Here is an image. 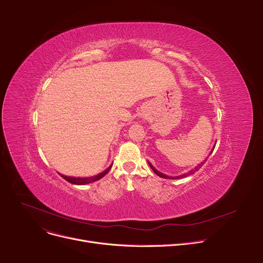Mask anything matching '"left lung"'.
Listing matches in <instances>:
<instances>
[{
    "label": "left lung",
    "instance_id": "8db88e82",
    "mask_svg": "<svg viewBox=\"0 0 263 263\" xmlns=\"http://www.w3.org/2000/svg\"><path fill=\"white\" fill-rule=\"evenodd\" d=\"M214 147L215 146H213V148H212V150L210 151V155L212 154V151H213V149H214ZM209 155V156H210ZM206 159H208V157H206L201 163H199L198 165H197V166H195L194 168H192L191 171H189L187 173H185V174H182V175H179V176H175V177H171V176H167V175H165V174H163V173H161V172H159L158 170H156V167L154 166V165L153 164H151L150 162H148V164H149V166L151 167V170H153L154 171V173L156 174V175H158L159 177H161V178H164V179H182V178H185V177H187V176H190V175H193V174H194L195 172H197L201 166H202V165L204 164V162L206 161Z\"/></svg>",
    "mask_w": 263,
    "mask_h": 263
}]
</instances>
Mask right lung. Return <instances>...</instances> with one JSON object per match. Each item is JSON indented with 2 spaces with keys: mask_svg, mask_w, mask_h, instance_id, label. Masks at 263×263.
I'll return each instance as SVG.
<instances>
[{
  "mask_svg": "<svg viewBox=\"0 0 263 263\" xmlns=\"http://www.w3.org/2000/svg\"><path fill=\"white\" fill-rule=\"evenodd\" d=\"M112 165L113 164H110L109 166L105 170V171H103L102 173H100V174H98V175H96V176H91V177H70V176H65V175H62V174H60L66 181H68V182H70V183H72V184H77V185H84V184H88V183H91V182H95V181H97V180H99V179H101L102 177H104L107 173H108V171L110 170V167H112Z\"/></svg>",
  "mask_w": 263,
  "mask_h": 263,
  "instance_id": "add662e5",
  "label": "right lung"
}]
</instances>
